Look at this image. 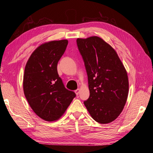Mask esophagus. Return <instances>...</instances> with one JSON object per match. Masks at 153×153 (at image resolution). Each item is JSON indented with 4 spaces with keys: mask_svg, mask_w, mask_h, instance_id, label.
Segmentation results:
<instances>
[{
    "mask_svg": "<svg viewBox=\"0 0 153 153\" xmlns=\"http://www.w3.org/2000/svg\"><path fill=\"white\" fill-rule=\"evenodd\" d=\"M75 94H76V95H78V94H79V92H80V89H76V90H75Z\"/></svg>",
    "mask_w": 153,
    "mask_h": 153,
    "instance_id": "obj_1",
    "label": "esophagus"
}]
</instances>
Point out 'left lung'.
Listing matches in <instances>:
<instances>
[{
  "instance_id": "1",
  "label": "left lung",
  "mask_w": 153,
  "mask_h": 153,
  "mask_svg": "<svg viewBox=\"0 0 153 153\" xmlns=\"http://www.w3.org/2000/svg\"><path fill=\"white\" fill-rule=\"evenodd\" d=\"M88 76L89 98L84 105L92 118L100 124L116 119L126 103L127 71L112 46L98 36L77 38Z\"/></svg>"
}]
</instances>
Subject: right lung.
Returning <instances> with one entry per match:
<instances>
[{
  "instance_id": "add662e5",
  "label": "right lung",
  "mask_w": 153,
  "mask_h": 153,
  "mask_svg": "<svg viewBox=\"0 0 153 153\" xmlns=\"http://www.w3.org/2000/svg\"><path fill=\"white\" fill-rule=\"evenodd\" d=\"M68 41H50L32 53L25 67L23 89L34 113L47 121H57L75 97L66 89L57 73V63Z\"/></svg>"
}]
</instances>
